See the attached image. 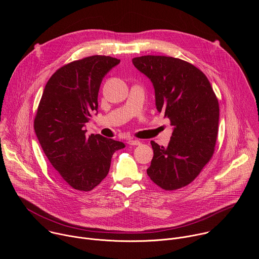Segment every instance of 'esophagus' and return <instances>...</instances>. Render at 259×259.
I'll list each match as a JSON object with an SVG mask.
<instances>
[{
	"label": "esophagus",
	"instance_id": "34e87169",
	"mask_svg": "<svg viewBox=\"0 0 259 259\" xmlns=\"http://www.w3.org/2000/svg\"><path fill=\"white\" fill-rule=\"evenodd\" d=\"M141 142L139 141V140H137V139H130V140H128V144H130V145H139Z\"/></svg>",
	"mask_w": 259,
	"mask_h": 259
}]
</instances>
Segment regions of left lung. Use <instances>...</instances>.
Wrapping results in <instances>:
<instances>
[{"mask_svg": "<svg viewBox=\"0 0 259 259\" xmlns=\"http://www.w3.org/2000/svg\"><path fill=\"white\" fill-rule=\"evenodd\" d=\"M132 62L153 83L158 112L173 126L167 146L151 141L154 157L146 173L163 190L186 187L214 153L219 122L216 95L204 73L184 60L146 55Z\"/></svg>", "mask_w": 259, "mask_h": 259, "instance_id": "obj_1", "label": "left lung"}]
</instances>
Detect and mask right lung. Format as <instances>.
<instances>
[{
  "label": "right lung",
  "instance_id": "add662e5",
  "mask_svg": "<svg viewBox=\"0 0 259 259\" xmlns=\"http://www.w3.org/2000/svg\"><path fill=\"white\" fill-rule=\"evenodd\" d=\"M120 59L94 55L57 69L47 82L33 128L58 174L78 191L89 192L106 177L121 141L100 134L86 136L85 124L98 109V91Z\"/></svg>",
  "mask_w": 259,
  "mask_h": 259
}]
</instances>
